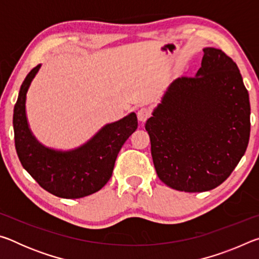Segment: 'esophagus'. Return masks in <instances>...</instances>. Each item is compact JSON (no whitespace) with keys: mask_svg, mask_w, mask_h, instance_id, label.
Here are the masks:
<instances>
[{"mask_svg":"<svg viewBox=\"0 0 259 259\" xmlns=\"http://www.w3.org/2000/svg\"><path fill=\"white\" fill-rule=\"evenodd\" d=\"M137 116H138V120L142 121V122H145L148 117L151 116V111L146 107H142L138 109L137 112Z\"/></svg>","mask_w":259,"mask_h":259,"instance_id":"esophagus-1","label":"esophagus"}]
</instances>
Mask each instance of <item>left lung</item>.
Returning a JSON list of instances; mask_svg holds the SVG:
<instances>
[{"label": "left lung", "instance_id": "1", "mask_svg": "<svg viewBox=\"0 0 259 259\" xmlns=\"http://www.w3.org/2000/svg\"><path fill=\"white\" fill-rule=\"evenodd\" d=\"M195 76L168 87L146 121L156 174L183 192H205L230 177L250 136L249 94L225 52L204 48Z\"/></svg>", "mask_w": 259, "mask_h": 259}]
</instances>
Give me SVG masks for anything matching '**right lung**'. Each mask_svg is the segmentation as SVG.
I'll list each match as a JSON object with an SVG mask.
<instances>
[{"label": "right lung", "mask_w": 259, "mask_h": 259, "mask_svg": "<svg viewBox=\"0 0 259 259\" xmlns=\"http://www.w3.org/2000/svg\"><path fill=\"white\" fill-rule=\"evenodd\" d=\"M40 67L37 65L27 74L14 108L17 154L30 176L51 194L64 199L93 194L112 177L121 147L137 129V116L130 113L123 119L106 124L75 150L63 152L43 146L29 129L25 106L26 94Z\"/></svg>", "instance_id": "add662e5"}]
</instances>
